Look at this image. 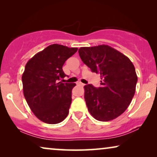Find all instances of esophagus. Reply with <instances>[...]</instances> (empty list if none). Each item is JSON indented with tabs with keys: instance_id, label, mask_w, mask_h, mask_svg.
<instances>
[{
	"instance_id": "1",
	"label": "esophagus",
	"mask_w": 157,
	"mask_h": 157,
	"mask_svg": "<svg viewBox=\"0 0 157 157\" xmlns=\"http://www.w3.org/2000/svg\"><path fill=\"white\" fill-rule=\"evenodd\" d=\"M77 85H78V86H84V84H83V83L80 82V81H79V82L77 83Z\"/></svg>"
}]
</instances>
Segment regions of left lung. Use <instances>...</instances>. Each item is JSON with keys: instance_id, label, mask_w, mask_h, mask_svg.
I'll return each mask as SVG.
<instances>
[{"instance_id": "obj_1", "label": "left lung", "mask_w": 157, "mask_h": 157, "mask_svg": "<svg viewBox=\"0 0 157 157\" xmlns=\"http://www.w3.org/2000/svg\"><path fill=\"white\" fill-rule=\"evenodd\" d=\"M81 59L91 71L101 75V86H84V98L92 117L109 121L122 114L134 97L137 76L134 66L125 55L107 45L81 47Z\"/></svg>"}]
</instances>
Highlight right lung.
<instances>
[{"instance_id": "add662e5", "label": "right lung", "mask_w": 157, "mask_h": 157, "mask_svg": "<svg viewBox=\"0 0 157 157\" xmlns=\"http://www.w3.org/2000/svg\"><path fill=\"white\" fill-rule=\"evenodd\" d=\"M77 48L50 45L27 62L22 76L23 94L34 115L46 124H59L66 119L76 83L60 81L66 75L62 67Z\"/></svg>"}]
</instances>
